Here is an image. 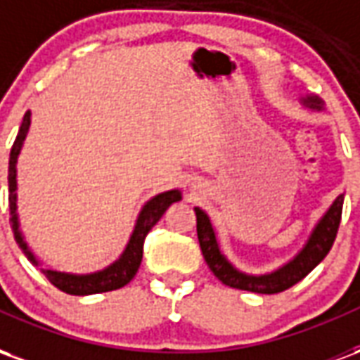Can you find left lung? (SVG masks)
<instances>
[{
    "label": "left lung",
    "instance_id": "obj_1",
    "mask_svg": "<svg viewBox=\"0 0 360 360\" xmlns=\"http://www.w3.org/2000/svg\"><path fill=\"white\" fill-rule=\"evenodd\" d=\"M301 102L310 110H322V100L316 96H304V98H301ZM341 210H343V195L338 196L332 206L326 210L324 216L318 219V224L312 229V233L309 235L304 247L289 262L279 266L278 270L270 271V274H260V276L237 270L227 260L226 255L219 250L216 229H214L208 214L202 208H195L196 235H198V243H200V250H202L206 264L210 266L214 276L221 283L233 287V289H243V291L274 295L281 293L289 287H293L295 283H299L307 274H310L324 260L326 255L332 249L333 241H335L338 227H340L341 221Z\"/></svg>",
    "mask_w": 360,
    "mask_h": 360
}]
</instances>
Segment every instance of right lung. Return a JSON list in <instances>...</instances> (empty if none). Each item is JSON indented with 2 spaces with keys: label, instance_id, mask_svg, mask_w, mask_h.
Listing matches in <instances>:
<instances>
[{
  "label": "right lung",
  "instance_id": "add662e5",
  "mask_svg": "<svg viewBox=\"0 0 360 360\" xmlns=\"http://www.w3.org/2000/svg\"><path fill=\"white\" fill-rule=\"evenodd\" d=\"M28 127H30V111H27L25 117H22L19 134L13 142L11 156H9V177H7L9 179V214H11L9 221H11L13 233H15V241L20 247V250L25 252V257L34 266H40L34 252L30 250L28 243L25 241V235L20 231L19 214H17V160H19L20 150H22V144H25V139H27ZM177 200H181L179 188H172V191H165V193L152 196L148 202L142 206L125 250L108 268H103L100 271H92V274H67V271L51 270V268H40V270H42L46 278L50 279L51 285H56L63 293L69 295L105 293V291H113V289L127 285L134 278V274L139 271V266L142 262V245H144L146 235H148L152 227L156 226L158 219L164 216V212Z\"/></svg>",
  "mask_w": 360,
  "mask_h": 360
}]
</instances>
